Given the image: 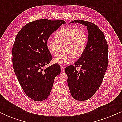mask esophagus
<instances>
[{"label": "esophagus", "instance_id": "esophagus-1", "mask_svg": "<svg viewBox=\"0 0 122 122\" xmlns=\"http://www.w3.org/2000/svg\"><path fill=\"white\" fill-rule=\"evenodd\" d=\"M61 71L62 73L64 72V71H65V68H64V66H61Z\"/></svg>", "mask_w": 122, "mask_h": 122}]
</instances>
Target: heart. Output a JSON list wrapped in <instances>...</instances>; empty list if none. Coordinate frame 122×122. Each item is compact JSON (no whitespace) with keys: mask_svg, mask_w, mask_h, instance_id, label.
Returning a JSON list of instances; mask_svg holds the SVG:
<instances>
[{"mask_svg":"<svg viewBox=\"0 0 122 122\" xmlns=\"http://www.w3.org/2000/svg\"><path fill=\"white\" fill-rule=\"evenodd\" d=\"M87 35L82 27H66L60 30L54 36V40H49L46 48L50 55L56 57L63 47L64 53L54 59V62L65 66L76 58L81 57L87 45Z\"/></svg>","mask_w":122,"mask_h":122,"instance_id":"heart-1","label":"heart"}]
</instances>
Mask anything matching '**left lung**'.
<instances>
[{"label":"left lung","instance_id":"left-lung-1","mask_svg":"<svg viewBox=\"0 0 122 122\" xmlns=\"http://www.w3.org/2000/svg\"><path fill=\"white\" fill-rule=\"evenodd\" d=\"M87 27L88 40L81 57L65 68L71 95L79 101L90 99L96 93L103 81L108 66V45L104 35L97 26L92 22L75 20ZM81 67L80 72L76 70Z\"/></svg>","mask_w":122,"mask_h":122}]
</instances>
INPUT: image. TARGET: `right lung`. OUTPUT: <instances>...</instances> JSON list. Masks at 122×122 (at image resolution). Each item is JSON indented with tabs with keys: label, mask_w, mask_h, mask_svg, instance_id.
Returning <instances> with one entry per match:
<instances>
[{
	"label": "right lung",
	"mask_w": 122,
	"mask_h": 122,
	"mask_svg": "<svg viewBox=\"0 0 122 122\" xmlns=\"http://www.w3.org/2000/svg\"><path fill=\"white\" fill-rule=\"evenodd\" d=\"M65 22L38 19L23 26L18 32L12 47V65L18 81L28 97L42 101L49 96L56 76L61 72L58 64L43 70L52 57L46 43L53 32Z\"/></svg>",
	"instance_id": "obj_1"
}]
</instances>
